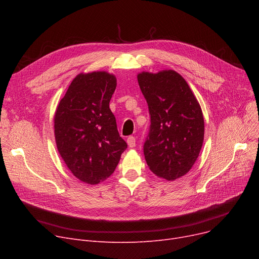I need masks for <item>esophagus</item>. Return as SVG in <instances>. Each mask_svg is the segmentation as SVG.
<instances>
[{"label": "esophagus", "instance_id": "esophagus-1", "mask_svg": "<svg viewBox=\"0 0 259 259\" xmlns=\"http://www.w3.org/2000/svg\"><path fill=\"white\" fill-rule=\"evenodd\" d=\"M127 144H128V146H129L130 148H134L135 145H137V140H135L134 137H129V138L127 139Z\"/></svg>", "mask_w": 259, "mask_h": 259}]
</instances>
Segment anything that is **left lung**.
I'll list each match as a JSON object with an SVG mask.
<instances>
[{
    "label": "left lung",
    "mask_w": 259,
    "mask_h": 259,
    "mask_svg": "<svg viewBox=\"0 0 259 259\" xmlns=\"http://www.w3.org/2000/svg\"><path fill=\"white\" fill-rule=\"evenodd\" d=\"M151 116L144 145L147 165L157 178L175 181L187 174L202 147L205 120L185 78L174 70L138 74Z\"/></svg>",
    "instance_id": "8db88e82"
}]
</instances>
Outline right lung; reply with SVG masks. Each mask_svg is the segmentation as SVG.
I'll list each match as a JSON object with an SVG mask.
<instances>
[{
    "instance_id": "right-lung-1",
    "label": "right lung",
    "mask_w": 259,
    "mask_h": 259,
    "mask_svg": "<svg viewBox=\"0 0 259 259\" xmlns=\"http://www.w3.org/2000/svg\"><path fill=\"white\" fill-rule=\"evenodd\" d=\"M116 77L107 71L77 74L54 113L58 151L77 180L98 185L110 176L126 150L109 103Z\"/></svg>"
}]
</instances>
